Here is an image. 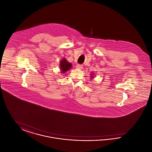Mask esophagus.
I'll return each mask as SVG.
<instances>
[{
  "label": "esophagus",
  "mask_w": 152,
  "mask_h": 152,
  "mask_svg": "<svg viewBox=\"0 0 152 152\" xmlns=\"http://www.w3.org/2000/svg\"><path fill=\"white\" fill-rule=\"evenodd\" d=\"M76 68L78 69H83V66L81 65H80V64H77V65L76 66Z\"/></svg>",
  "instance_id": "obj_1"
}]
</instances>
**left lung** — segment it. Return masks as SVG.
Listing matches in <instances>:
<instances>
[{"label": "left lung", "instance_id": "8db88e82", "mask_svg": "<svg viewBox=\"0 0 152 152\" xmlns=\"http://www.w3.org/2000/svg\"><path fill=\"white\" fill-rule=\"evenodd\" d=\"M94 77V74L93 73H92L91 74V79H93Z\"/></svg>", "mask_w": 152, "mask_h": 152}]
</instances>
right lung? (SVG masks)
Here are the masks:
<instances>
[{
    "label": "right lung",
    "instance_id": "right-lung-1",
    "mask_svg": "<svg viewBox=\"0 0 152 152\" xmlns=\"http://www.w3.org/2000/svg\"><path fill=\"white\" fill-rule=\"evenodd\" d=\"M60 69L61 73H65L68 70H69L72 67V64L68 62L67 60L65 58H63L60 61Z\"/></svg>",
    "mask_w": 152,
    "mask_h": 152
}]
</instances>
